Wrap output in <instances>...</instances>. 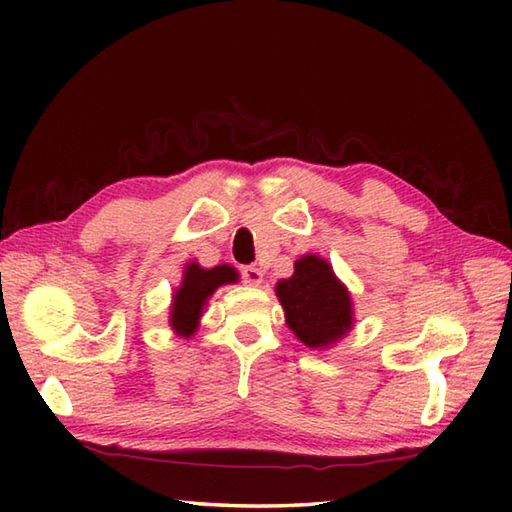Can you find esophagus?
Wrapping results in <instances>:
<instances>
[{
  "label": "esophagus",
  "mask_w": 512,
  "mask_h": 512,
  "mask_svg": "<svg viewBox=\"0 0 512 512\" xmlns=\"http://www.w3.org/2000/svg\"><path fill=\"white\" fill-rule=\"evenodd\" d=\"M239 273H242V281L248 286H259V284H262V279H264V273L257 266H244L242 270H239Z\"/></svg>",
  "instance_id": "1"
}]
</instances>
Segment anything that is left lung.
<instances>
[{
    "mask_svg": "<svg viewBox=\"0 0 512 512\" xmlns=\"http://www.w3.org/2000/svg\"><path fill=\"white\" fill-rule=\"evenodd\" d=\"M277 297L288 328L308 347L330 345L352 328L350 295L317 255L299 259L295 275L277 284Z\"/></svg>",
    "mask_w": 512,
    "mask_h": 512,
    "instance_id": "left-lung-1",
    "label": "left lung"
}]
</instances>
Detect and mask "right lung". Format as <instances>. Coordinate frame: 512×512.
Masks as SVG:
<instances>
[{
  "instance_id": "add662e5",
  "label": "right lung",
  "mask_w": 512,
  "mask_h": 512,
  "mask_svg": "<svg viewBox=\"0 0 512 512\" xmlns=\"http://www.w3.org/2000/svg\"><path fill=\"white\" fill-rule=\"evenodd\" d=\"M233 281H237L235 268L226 264L211 270H204L198 264L187 266L182 286L173 297L171 328L182 336L193 334L206 299L213 295L215 288H220L222 284H233Z\"/></svg>"
}]
</instances>
